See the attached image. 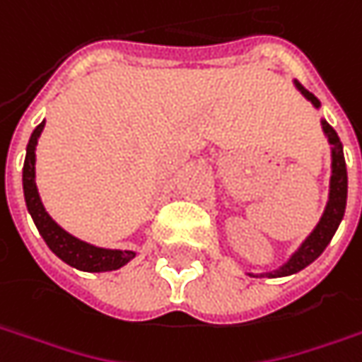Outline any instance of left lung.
Segmentation results:
<instances>
[{"instance_id":"8db88e82","label":"left lung","mask_w":362,"mask_h":362,"mask_svg":"<svg viewBox=\"0 0 362 362\" xmlns=\"http://www.w3.org/2000/svg\"><path fill=\"white\" fill-rule=\"evenodd\" d=\"M296 88L302 92V96L306 100H310L314 108L320 106V100L314 96L313 92H308L302 84H298L294 80ZM322 131L327 134L328 143L332 145V175H330V191H328V202L325 207V214L320 217V221L316 223V228L313 233L302 242L298 250L290 256V259L282 264L278 270L274 272H264V274H256V278H282V276H290V274H296V272L304 270L308 264H313L316 257L325 252L334 231L339 230V223L342 221L344 216V207H346V163H344V155H342V143L339 139L337 131L328 124L327 120L322 119ZM254 276V274H250Z\"/></svg>"}]
</instances>
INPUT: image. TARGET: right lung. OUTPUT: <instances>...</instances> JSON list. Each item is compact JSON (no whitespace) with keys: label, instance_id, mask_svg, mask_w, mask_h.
<instances>
[{"label":"right lung","instance_id":"right-lung-1","mask_svg":"<svg viewBox=\"0 0 362 362\" xmlns=\"http://www.w3.org/2000/svg\"><path fill=\"white\" fill-rule=\"evenodd\" d=\"M44 124H46V120H42L30 136V143L25 148V160H23V177H21L25 205H28V211L34 219L35 228L40 231V235L44 238V242L48 243L49 250L62 262H66L68 266L82 272L119 270L136 256L134 252H131V250H106V247H96L92 243L78 240L72 233L62 230L48 216L44 203L40 199V193L35 187V145H37V139L44 131Z\"/></svg>","mask_w":362,"mask_h":362}]
</instances>
